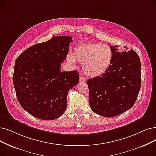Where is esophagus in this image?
<instances>
[{
    "label": "esophagus",
    "mask_w": 156,
    "mask_h": 156,
    "mask_svg": "<svg viewBox=\"0 0 156 156\" xmlns=\"http://www.w3.org/2000/svg\"><path fill=\"white\" fill-rule=\"evenodd\" d=\"M79 80H80V82H85L86 80V78L84 77L83 76H80V77H79Z\"/></svg>",
    "instance_id": "1"
}]
</instances>
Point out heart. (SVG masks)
<instances>
[{
  "label": "heart",
  "instance_id": "obj_1",
  "mask_svg": "<svg viewBox=\"0 0 156 156\" xmlns=\"http://www.w3.org/2000/svg\"><path fill=\"white\" fill-rule=\"evenodd\" d=\"M113 56V51L109 45L90 42L77 45L72 54H68L66 59L72 65H76V61L83 63L86 75L98 77L109 69Z\"/></svg>",
  "mask_w": 156,
  "mask_h": 156
}]
</instances>
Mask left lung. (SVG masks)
I'll return each mask as SVG.
<instances>
[{
	"label": "left lung",
	"instance_id": "left-lung-1",
	"mask_svg": "<svg viewBox=\"0 0 156 156\" xmlns=\"http://www.w3.org/2000/svg\"><path fill=\"white\" fill-rule=\"evenodd\" d=\"M113 60L101 76L87 81L90 105L94 113L105 117L119 115L131 108L141 88V62L134 50L120 52L110 46Z\"/></svg>",
	"mask_w": 156,
	"mask_h": 156
}]
</instances>
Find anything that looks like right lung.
Listing matches in <instances>:
<instances>
[{
	"instance_id": "right-lung-1",
	"label": "right lung",
	"mask_w": 156,
	"mask_h": 156,
	"mask_svg": "<svg viewBox=\"0 0 156 156\" xmlns=\"http://www.w3.org/2000/svg\"><path fill=\"white\" fill-rule=\"evenodd\" d=\"M72 41L70 36H54L29 47L15 61L13 82L17 99L37 118L60 117L66 109L68 91L79 83L76 70L60 71Z\"/></svg>"
}]
</instances>
